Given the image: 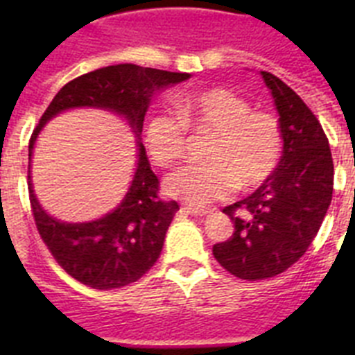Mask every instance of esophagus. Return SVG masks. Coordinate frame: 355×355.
Masks as SVG:
<instances>
[{"label": "esophagus", "mask_w": 355, "mask_h": 355, "mask_svg": "<svg viewBox=\"0 0 355 355\" xmlns=\"http://www.w3.org/2000/svg\"><path fill=\"white\" fill-rule=\"evenodd\" d=\"M184 213H188V215H193V216H202V215H208L209 209L206 208H196V206H183Z\"/></svg>", "instance_id": "1"}]
</instances>
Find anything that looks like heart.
I'll list each match as a JSON object with an SVG mask.
<instances>
[{"label":"heart","mask_w":355,"mask_h":355,"mask_svg":"<svg viewBox=\"0 0 355 355\" xmlns=\"http://www.w3.org/2000/svg\"><path fill=\"white\" fill-rule=\"evenodd\" d=\"M209 135L202 165H190L165 180V192L193 206H206L233 192H249L265 183L283 155V130L266 112L224 89L197 90L175 99L174 114H156L144 130L147 155L159 167L180 162L187 131Z\"/></svg>","instance_id":"1"}]
</instances>
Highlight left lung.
<instances>
[{
  "label": "left lung",
  "instance_id": "obj_1",
  "mask_svg": "<svg viewBox=\"0 0 355 355\" xmlns=\"http://www.w3.org/2000/svg\"><path fill=\"white\" fill-rule=\"evenodd\" d=\"M283 130V156L254 193L224 213L233 220L229 240L213 256L229 274L258 281L283 274L315 240L332 199L331 147L318 119L284 81L261 71Z\"/></svg>",
  "mask_w": 355,
  "mask_h": 355
}]
</instances>
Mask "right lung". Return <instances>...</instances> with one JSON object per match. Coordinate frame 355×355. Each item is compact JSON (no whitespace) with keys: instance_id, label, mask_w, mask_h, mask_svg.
<instances>
[{"instance_id":"1","label":"right lung","mask_w":355,"mask_h":355,"mask_svg":"<svg viewBox=\"0 0 355 355\" xmlns=\"http://www.w3.org/2000/svg\"><path fill=\"white\" fill-rule=\"evenodd\" d=\"M188 72H168L119 64L69 81L53 97L28 146V190L40 238L69 275L96 290L139 281L155 265L165 234L180 209L175 200L158 199V178L144 147V117L159 90L188 80ZM74 107L112 111L128 122L137 139V165L127 196L112 212L89 223H64L40 206L31 181V156L40 131L51 118Z\"/></svg>"}]
</instances>
